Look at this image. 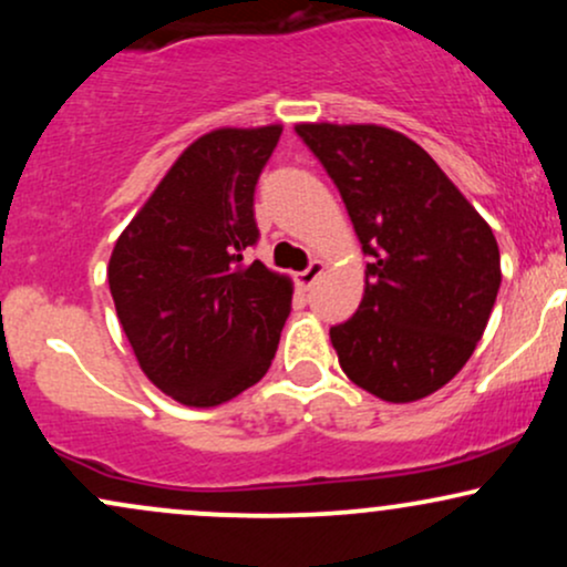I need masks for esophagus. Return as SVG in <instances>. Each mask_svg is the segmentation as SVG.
Listing matches in <instances>:
<instances>
[{
	"label": "esophagus",
	"mask_w": 567,
	"mask_h": 567,
	"mask_svg": "<svg viewBox=\"0 0 567 567\" xmlns=\"http://www.w3.org/2000/svg\"><path fill=\"white\" fill-rule=\"evenodd\" d=\"M322 271H324V264H322V261H311V264H309V269H306V271H301V275H298V285H301V288L309 290L311 285H315L317 279L322 277Z\"/></svg>",
	"instance_id": "esophagus-1"
}]
</instances>
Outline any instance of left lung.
<instances>
[{"label":"left lung","instance_id":"1","mask_svg":"<svg viewBox=\"0 0 567 567\" xmlns=\"http://www.w3.org/2000/svg\"><path fill=\"white\" fill-rule=\"evenodd\" d=\"M368 252L357 315L330 328L341 370L386 402L429 396L466 365L501 285L487 220L424 148L383 125H296Z\"/></svg>","mask_w":567,"mask_h":567}]
</instances>
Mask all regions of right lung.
Masks as SVG:
<instances>
[{
  "label": "right lung",
  "mask_w": 567,
  "mask_h": 567,
  "mask_svg": "<svg viewBox=\"0 0 567 567\" xmlns=\"http://www.w3.org/2000/svg\"><path fill=\"white\" fill-rule=\"evenodd\" d=\"M282 125L218 127L184 148L116 239L109 288L146 379L188 408H216L269 370L292 279L245 261L252 194Z\"/></svg>",
  "instance_id": "right-lung-1"
}]
</instances>
